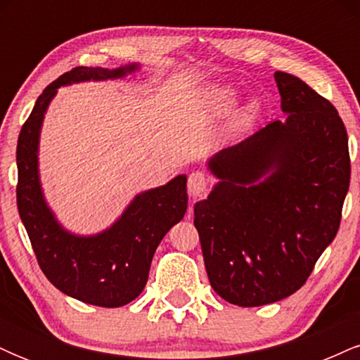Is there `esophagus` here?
<instances>
[{"label": "esophagus", "mask_w": 360, "mask_h": 360, "mask_svg": "<svg viewBox=\"0 0 360 360\" xmlns=\"http://www.w3.org/2000/svg\"><path fill=\"white\" fill-rule=\"evenodd\" d=\"M208 189V177H206L203 172L196 171L188 177V194L191 200H196V198L203 196Z\"/></svg>", "instance_id": "obj_1"}]
</instances>
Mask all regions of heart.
Instances as JSON below:
<instances>
[{
    "label": "heart",
    "mask_w": 360,
    "mask_h": 360,
    "mask_svg": "<svg viewBox=\"0 0 360 360\" xmlns=\"http://www.w3.org/2000/svg\"><path fill=\"white\" fill-rule=\"evenodd\" d=\"M208 101L213 113L226 115L232 110L235 101H237V93H235V89L230 88V86H218V88H213L210 91ZM252 115H254V106H250V108L247 110V113L243 115V122L250 120Z\"/></svg>",
    "instance_id": "heart-1"
}]
</instances>
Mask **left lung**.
Wrapping results in <instances>:
<instances>
[{"label": "left lung", "instance_id": "obj_1", "mask_svg": "<svg viewBox=\"0 0 360 360\" xmlns=\"http://www.w3.org/2000/svg\"><path fill=\"white\" fill-rule=\"evenodd\" d=\"M286 118L212 157L213 191L194 205L205 267L238 307L284 300L307 283L338 232L349 191V139L335 106L274 72Z\"/></svg>", "mask_w": 360, "mask_h": 360}]
</instances>
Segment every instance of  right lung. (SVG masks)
<instances>
[{
	"label": "right lung",
	"instance_id": "add662e5",
	"mask_svg": "<svg viewBox=\"0 0 360 360\" xmlns=\"http://www.w3.org/2000/svg\"><path fill=\"white\" fill-rule=\"evenodd\" d=\"M137 69L139 64L111 71L81 65L62 74L39 96L16 146V205L40 269L64 295L103 308L123 307L143 291L157 245L171 226L183 220L188 208V179L181 174L167 184L137 194L122 217L101 233L74 235L62 229L45 203L37 155L39 137L49 103L60 86L117 79Z\"/></svg>",
	"mask_w": 360,
	"mask_h": 360
}]
</instances>
